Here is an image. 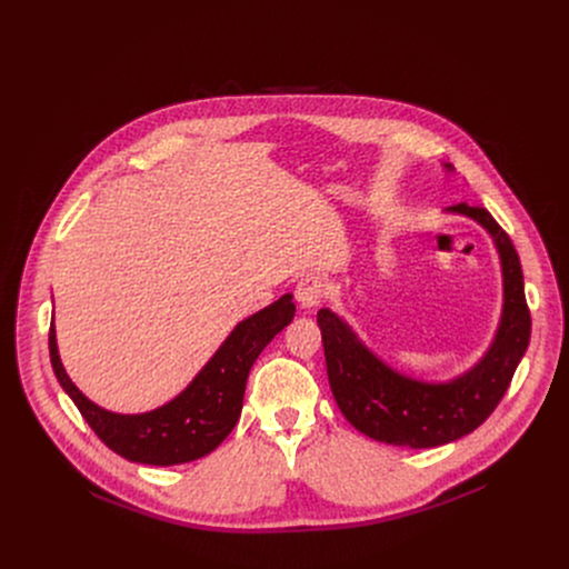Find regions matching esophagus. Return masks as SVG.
Returning a JSON list of instances; mask_svg holds the SVG:
<instances>
[{
    "mask_svg": "<svg viewBox=\"0 0 569 569\" xmlns=\"http://www.w3.org/2000/svg\"><path fill=\"white\" fill-rule=\"evenodd\" d=\"M295 297H297L299 308H303V310H310V308L319 306V301L323 297V281H321V277H317V274L301 277L297 281Z\"/></svg>",
    "mask_w": 569,
    "mask_h": 569,
    "instance_id": "obj_1",
    "label": "esophagus"
}]
</instances>
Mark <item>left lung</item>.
Wrapping results in <instances>:
<instances>
[{"mask_svg":"<svg viewBox=\"0 0 569 569\" xmlns=\"http://www.w3.org/2000/svg\"><path fill=\"white\" fill-rule=\"evenodd\" d=\"M446 171H455L443 164ZM491 233L502 266V317L481 360L446 382L400 373L369 351L349 323L329 308L317 312L331 391L340 412L362 435L402 448H437L477 430L498 408L529 347L531 317L518 252L507 231L481 209L459 202L446 209Z\"/></svg>","mask_w":569,"mask_h":569,"instance_id":"1","label":"left lung"}]
</instances>
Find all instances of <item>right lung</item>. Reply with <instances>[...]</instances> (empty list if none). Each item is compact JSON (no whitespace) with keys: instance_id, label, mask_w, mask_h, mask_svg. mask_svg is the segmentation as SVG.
Listing matches in <instances>:
<instances>
[{"instance_id":"right-lung-1","label":"right lung","mask_w":569,"mask_h":569,"mask_svg":"<svg viewBox=\"0 0 569 569\" xmlns=\"http://www.w3.org/2000/svg\"><path fill=\"white\" fill-rule=\"evenodd\" d=\"M292 317V295H283L268 308L238 321L184 391L143 415L103 410L71 382L58 356L53 321L49 356L58 382L110 450L134 463L176 466L209 455L227 439L240 417L252 365Z\"/></svg>"}]
</instances>
